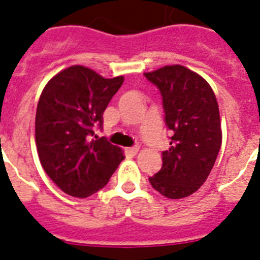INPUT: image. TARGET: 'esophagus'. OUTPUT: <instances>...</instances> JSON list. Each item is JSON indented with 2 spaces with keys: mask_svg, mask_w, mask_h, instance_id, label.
<instances>
[{
  "mask_svg": "<svg viewBox=\"0 0 260 260\" xmlns=\"http://www.w3.org/2000/svg\"><path fill=\"white\" fill-rule=\"evenodd\" d=\"M139 146H133V147H128V149H125V151H127L128 154H131V155H136V154L139 153Z\"/></svg>",
  "mask_w": 260,
  "mask_h": 260,
  "instance_id": "1",
  "label": "esophagus"
}]
</instances>
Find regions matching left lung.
Returning a JSON list of instances; mask_svg holds the SVG:
<instances>
[{"label":"left lung","instance_id":"obj_1","mask_svg":"<svg viewBox=\"0 0 260 260\" xmlns=\"http://www.w3.org/2000/svg\"><path fill=\"white\" fill-rule=\"evenodd\" d=\"M144 75L162 94L166 125L172 133L162 168L149 181L171 200L188 197L209 177L220 150L216 97L202 76L180 64Z\"/></svg>","mask_w":260,"mask_h":260}]
</instances>
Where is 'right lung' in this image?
Listing matches in <instances>:
<instances>
[{"label": "right lung", "mask_w": 260, "mask_h": 260, "mask_svg": "<svg viewBox=\"0 0 260 260\" xmlns=\"http://www.w3.org/2000/svg\"><path fill=\"white\" fill-rule=\"evenodd\" d=\"M124 81L105 79L84 66H71L51 79L37 104L35 135L46 175L72 197L101 190L124 159L105 137L90 139L102 127L104 111Z\"/></svg>", "instance_id": "obj_1"}]
</instances>
